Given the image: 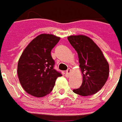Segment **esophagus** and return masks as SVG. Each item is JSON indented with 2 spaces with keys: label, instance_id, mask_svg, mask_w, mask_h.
Listing matches in <instances>:
<instances>
[{
  "label": "esophagus",
  "instance_id": "esophagus-1",
  "mask_svg": "<svg viewBox=\"0 0 122 122\" xmlns=\"http://www.w3.org/2000/svg\"><path fill=\"white\" fill-rule=\"evenodd\" d=\"M71 70L70 68H68L66 72V75L67 76H70V75L71 74Z\"/></svg>",
  "mask_w": 122,
  "mask_h": 122
}]
</instances>
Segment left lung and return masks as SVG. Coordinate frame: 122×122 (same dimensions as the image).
Listing matches in <instances>:
<instances>
[{"instance_id": "8db88e82", "label": "left lung", "mask_w": 122, "mask_h": 122, "mask_svg": "<svg viewBox=\"0 0 122 122\" xmlns=\"http://www.w3.org/2000/svg\"><path fill=\"white\" fill-rule=\"evenodd\" d=\"M67 40L78 53L82 82L73 92L82 96H92L99 92L109 74L108 61L100 48L90 37L83 35H70Z\"/></svg>"}]
</instances>
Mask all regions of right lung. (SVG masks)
<instances>
[{
    "instance_id": "1",
    "label": "right lung",
    "mask_w": 122,
    "mask_h": 122,
    "mask_svg": "<svg viewBox=\"0 0 122 122\" xmlns=\"http://www.w3.org/2000/svg\"><path fill=\"white\" fill-rule=\"evenodd\" d=\"M60 40L52 34L39 35L25 48L19 59L18 76L22 88L29 94L41 98L50 93L61 73L53 68L51 51Z\"/></svg>"
}]
</instances>
